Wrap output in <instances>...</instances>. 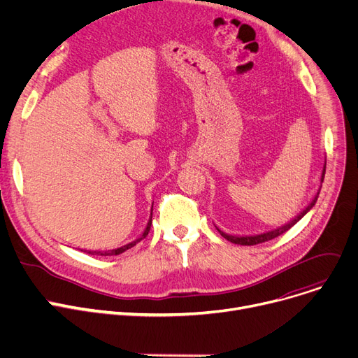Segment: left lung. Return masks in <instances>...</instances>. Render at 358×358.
Here are the masks:
<instances>
[{
  "mask_svg": "<svg viewBox=\"0 0 358 358\" xmlns=\"http://www.w3.org/2000/svg\"><path fill=\"white\" fill-rule=\"evenodd\" d=\"M324 176H325V166H324V171H322V176H321V182H324ZM322 186V185H321ZM320 192H321V189L318 191V194L315 195V198H313V201L306 206V209H303V213H301L295 220H292L289 224H286V225H283V227H280V228H278V229H273V231H268V233H264V234H259V236H245V237H237V236H228V234H225V233H222L221 229H218V233L224 237V238H227L228 241H231V243H234V244H240V245H256V244H260V243H264V241H268V240H273V238H276V237H279V236H282L283 233H286L287 229H290L293 225H295L308 211L309 209L315 205V202H317V199H318V195H320Z\"/></svg>",
  "mask_w": 358,
  "mask_h": 358,
  "instance_id": "8db88e82",
  "label": "left lung"
}]
</instances>
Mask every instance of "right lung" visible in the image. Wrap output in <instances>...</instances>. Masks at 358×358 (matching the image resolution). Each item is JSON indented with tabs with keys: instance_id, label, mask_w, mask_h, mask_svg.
Returning a JSON list of instances; mask_svg holds the SVG:
<instances>
[{
	"instance_id": "obj_1",
	"label": "right lung",
	"mask_w": 358,
	"mask_h": 358,
	"mask_svg": "<svg viewBox=\"0 0 358 358\" xmlns=\"http://www.w3.org/2000/svg\"><path fill=\"white\" fill-rule=\"evenodd\" d=\"M150 225H152V218H150V221L147 222V227H145V229H144V233H143V236L137 240V241H134V243H130V244H127V245H124V247H120V248H115V250H108V251H88L90 255H92V256H117V255H120V253H122V251H125V250H129V248H131L133 245H136V243H138L140 240H143L144 237H147V234H149V231H150Z\"/></svg>"
}]
</instances>
